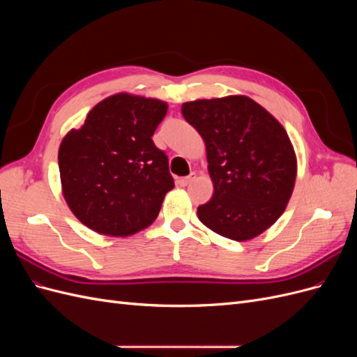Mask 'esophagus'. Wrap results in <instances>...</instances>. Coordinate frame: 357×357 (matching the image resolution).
<instances>
[{
    "label": "esophagus",
    "instance_id": "esophagus-1",
    "mask_svg": "<svg viewBox=\"0 0 357 357\" xmlns=\"http://www.w3.org/2000/svg\"><path fill=\"white\" fill-rule=\"evenodd\" d=\"M195 177H197V174H195V172H190V174H189V176H186V177H181V178H178V180H177V183H178V185H180V186H188V185H190V183H192L193 180H195Z\"/></svg>",
    "mask_w": 357,
    "mask_h": 357
}]
</instances>
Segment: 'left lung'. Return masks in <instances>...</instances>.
I'll return each mask as SVG.
<instances>
[{
  "label": "left lung",
  "mask_w": 357,
  "mask_h": 357,
  "mask_svg": "<svg viewBox=\"0 0 357 357\" xmlns=\"http://www.w3.org/2000/svg\"><path fill=\"white\" fill-rule=\"evenodd\" d=\"M207 149L213 198L199 220L234 241L252 240L286 210L296 180V155L286 129L244 95L181 105Z\"/></svg>",
  "instance_id": "1"
}]
</instances>
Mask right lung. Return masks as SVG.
Returning a JSON list of instances; mask_svg holds the SVG:
<instances>
[{
  "instance_id": "1",
  "label": "right lung",
  "mask_w": 357,
  "mask_h": 357,
  "mask_svg": "<svg viewBox=\"0 0 357 357\" xmlns=\"http://www.w3.org/2000/svg\"><path fill=\"white\" fill-rule=\"evenodd\" d=\"M167 110L160 100L116 93L63 137L58 153L63 198L92 231L128 236L158 218L174 188L168 158L152 139Z\"/></svg>"
}]
</instances>
